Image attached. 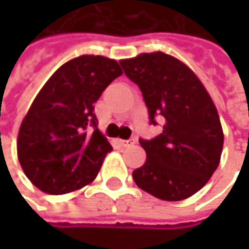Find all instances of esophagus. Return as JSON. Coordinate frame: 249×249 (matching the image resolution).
<instances>
[{
  "mask_svg": "<svg viewBox=\"0 0 249 249\" xmlns=\"http://www.w3.org/2000/svg\"><path fill=\"white\" fill-rule=\"evenodd\" d=\"M120 144H121L123 147H129V145L134 144V140H120Z\"/></svg>",
  "mask_w": 249,
  "mask_h": 249,
  "instance_id": "esophagus-1",
  "label": "esophagus"
}]
</instances>
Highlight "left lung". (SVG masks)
I'll return each instance as SVG.
<instances>
[{"label":"left lung","mask_w":249,"mask_h":249,"mask_svg":"<svg viewBox=\"0 0 249 249\" xmlns=\"http://www.w3.org/2000/svg\"><path fill=\"white\" fill-rule=\"evenodd\" d=\"M141 90L150 124L161 134L140 138L147 153L132 172L135 184L161 200H183L200 190L219 166L224 132L208 90L184 63L161 52L120 62Z\"/></svg>","instance_id":"8db88e82"}]
</instances>
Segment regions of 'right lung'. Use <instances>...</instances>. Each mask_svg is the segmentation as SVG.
<instances>
[{"mask_svg":"<svg viewBox=\"0 0 249 249\" xmlns=\"http://www.w3.org/2000/svg\"><path fill=\"white\" fill-rule=\"evenodd\" d=\"M123 75L104 56H79L60 66L41 88L21 123L17 153L30 181L50 195L90 183L112 150L98 129L93 104Z\"/></svg>","mask_w":249,"mask_h":249,"instance_id":"right-lung-1","label":"right lung"}]
</instances>
